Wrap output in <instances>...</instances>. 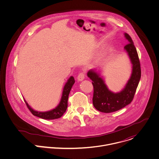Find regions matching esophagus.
<instances>
[{
  "label": "esophagus",
  "instance_id": "34e87169",
  "mask_svg": "<svg viewBox=\"0 0 159 159\" xmlns=\"http://www.w3.org/2000/svg\"><path fill=\"white\" fill-rule=\"evenodd\" d=\"M85 79V73L81 72L77 76V80L79 81H82Z\"/></svg>",
  "mask_w": 159,
  "mask_h": 159
}]
</instances>
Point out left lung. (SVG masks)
Here are the masks:
<instances>
[{
  "label": "left lung",
  "mask_w": 159,
  "mask_h": 159,
  "mask_svg": "<svg viewBox=\"0 0 159 159\" xmlns=\"http://www.w3.org/2000/svg\"><path fill=\"white\" fill-rule=\"evenodd\" d=\"M124 34L128 41V43L125 45L124 49L132 63V72L129 79L121 91L115 93L109 90L104 80L96 72V69H91L87 72V76L93 80L94 87L93 105L97 110L102 112H115L130 104L141 78L140 63L137 49L130 36L127 33Z\"/></svg>",
  "instance_id": "obj_1"
}]
</instances>
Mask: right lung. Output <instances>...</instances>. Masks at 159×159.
<instances>
[{"label":"right lung","mask_w":159,"mask_h":159,"mask_svg":"<svg viewBox=\"0 0 159 159\" xmlns=\"http://www.w3.org/2000/svg\"><path fill=\"white\" fill-rule=\"evenodd\" d=\"M74 83H75V79L72 76H71L69 79H68L67 82H66L63 87L62 96H61L60 103L55 109L52 110H50L48 111H45V112H39L33 109L29 106L28 102L25 100L26 104L34 116H36L37 117H39L44 120L58 119L63 116V115L66 110V108L68 106V103H67L68 98H69V95L70 92V90L73 85L74 84Z\"/></svg>","instance_id":"right-lung-1"}]
</instances>
